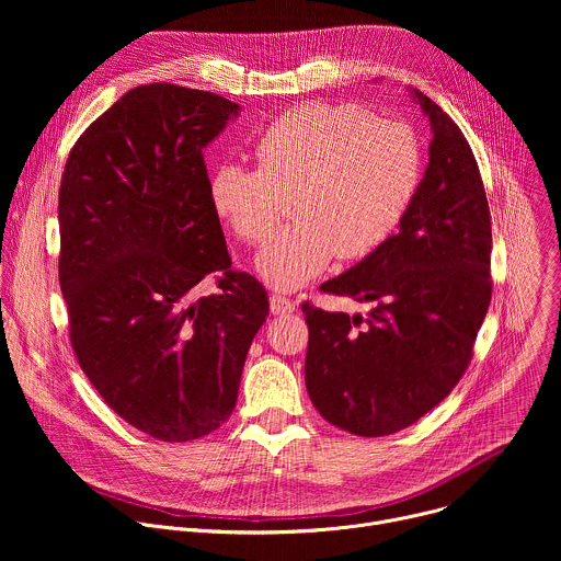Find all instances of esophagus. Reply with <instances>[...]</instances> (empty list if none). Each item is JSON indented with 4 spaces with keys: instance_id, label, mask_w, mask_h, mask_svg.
Here are the masks:
<instances>
[{
    "instance_id": "obj_1",
    "label": "esophagus",
    "mask_w": 561,
    "mask_h": 561,
    "mask_svg": "<svg viewBox=\"0 0 561 561\" xmlns=\"http://www.w3.org/2000/svg\"><path fill=\"white\" fill-rule=\"evenodd\" d=\"M271 312L273 314H288L295 310V301L284 297V295H271Z\"/></svg>"
}]
</instances>
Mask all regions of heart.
I'll list each match as a JSON object with an SVG mask.
<instances>
[{
    "instance_id": "heart-1",
    "label": "heart",
    "mask_w": 561,
    "mask_h": 561,
    "mask_svg": "<svg viewBox=\"0 0 561 561\" xmlns=\"http://www.w3.org/2000/svg\"><path fill=\"white\" fill-rule=\"evenodd\" d=\"M260 169L219 164L208 182L213 210L251 244L277 226L284 197L293 217L257 253V275L297 290L335 255L379 249L407 215L422 175V150L404 122L377 119L357 104H304L257 139Z\"/></svg>"
}]
</instances>
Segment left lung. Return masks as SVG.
Listing matches in <instances>:
<instances>
[{
    "label": "left lung",
    "mask_w": 561,
    "mask_h": 561,
    "mask_svg": "<svg viewBox=\"0 0 561 561\" xmlns=\"http://www.w3.org/2000/svg\"><path fill=\"white\" fill-rule=\"evenodd\" d=\"M431 124L428 167L399 232L322 288L368 314L304 304L306 388L327 422L362 437L402 431L463 375L491 304V213L459 126L407 89Z\"/></svg>",
    "instance_id": "8db88e82"
}]
</instances>
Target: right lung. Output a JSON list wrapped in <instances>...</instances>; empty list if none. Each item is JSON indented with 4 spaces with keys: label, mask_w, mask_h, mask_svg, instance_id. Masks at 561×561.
<instances>
[{
    "label": "right lung",
    "mask_w": 561,
    "mask_h": 561,
    "mask_svg": "<svg viewBox=\"0 0 561 561\" xmlns=\"http://www.w3.org/2000/svg\"><path fill=\"white\" fill-rule=\"evenodd\" d=\"M239 104L175 84L128 91L72 146L59 186V286L79 366L137 431L188 442L232 413L266 288L230 271L204 148ZM224 270L222 290L197 298Z\"/></svg>",
    "instance_id": "1"
}]
</instances>
